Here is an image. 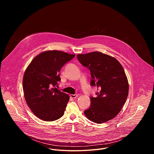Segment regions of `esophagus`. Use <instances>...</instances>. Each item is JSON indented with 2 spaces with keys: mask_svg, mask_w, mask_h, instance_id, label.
<instances>
[{
  "mask_svg": "<svg viewBox=\"0 0 154 154\" xmlns=\"http://www.w3.org/2000/svg\"><path fill=\"white\" fill-rule=\"evenodd\" d=\"M70 97L74 99V98H77L78 97L77 94H70Z\"/></svg>",
  "mask_w": 154,
  "mask_h": 154,
  "instance_id": "esophagus-1",
  "label": "esophagus"
}]
</instances>
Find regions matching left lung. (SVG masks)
<instances>
[{"mask_svg": "<svg viewBox=\"0 0 154 154\" xmlns=\"http://www.w3.org/2000/svg\"><path fill=\"white\" fill-rule=\"evenodd\" d=\"M79 62L91 72V85L97 86V97L84 112L90 121L101 124L114 118L121 110L128 94V83L120 63L100 52L77 55Z\"/></svg>", "mask_w": 154, "mask_h": 154, "instance_id": "1", "label": "left lung"}]
</instances>
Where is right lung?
I'll use <instances>...</instances> for the list:
<instances>
[{
    "mask_svg": "<svg viewBox=\"0 0 154 154\" xmlns=\"http://www.w3.org/2000/svg\"><path fill=\"white\" fill-rule=\"evenodd\" d=\"M74 57L59 51H48L38 55L28 66L23 81L24 97L38 118L54 121L64 115L69 96L55 86L61 80V68Z\"/></svg>",
    "mask_w": 154,
    "mask_h": 154,
    "instance_id": "obj_1",
    "label": "right lung"
}]
</instances>
